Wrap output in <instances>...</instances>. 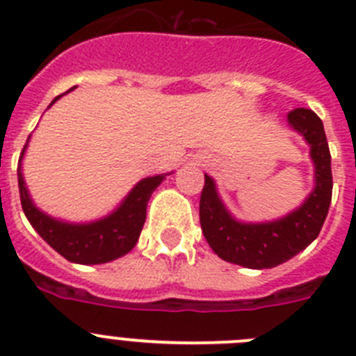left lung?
Masks as SVG:
<instances>
[{"label": "left lung", "mask_w": 356, "mask_h": 356, "mask_svg": "<svg viewBox=\"0 0 356 356\" xmlns=\"http://www.w3.org/2000/svg\"><path fill=\"white\" fill-rule=\"evenodd\" d=\"M289 127L310 146L314 188L287 216L262 222L238 221L226 209L212 176L205 175L200 200V222L207 242L217 257L248 269H271L287 262L319 235L332 203V156L323 121L308 108L287 115Z\"/></svg>", "instance_id": "8db88e82"}]
</instances>
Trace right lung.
<instances>
[{
	"mask_svg": "<svg viewBox=\"0 0 356 356\" xmlns=\"http://www.w3.org/2000/svg\"><path fill=\"white\" fill-rule=\"evenodd\" d=\"M71 90H67V92H71ZM64 94L56 96L49 103V106L56 99H60ZM30 137L24 144L23 153L19 156L17 181L23 212L30 225L35 228L37 234L69 262L83 264V266L112 262V260L121 259L127 253H130L139 241L140 232H143L144 221H146V207L151 194L155 193V188L171 172L143 178L124 196L119 207H115L108 216L102 217V219L89 222H69L42 212L33 203L30 193H28L26 181H24L23 176V156L28 143H30Z\"/></svg>",
	"mask_w": 356,
	"mask_h": 356,
	"instance_id": "obj_1",
	"label": "right lung"
}]
</instances>
